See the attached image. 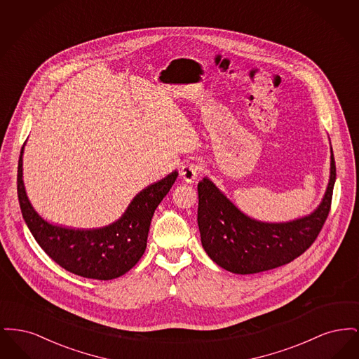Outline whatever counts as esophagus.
<instances>
[{
  "label": "esophagus",
  "mask_w": 359,
  "mask_h": 359,
  "mask_svg": "<svg viewBox=\"0 0 359 359\" xmlns=\"http://www.w3.org/2000/svg\"><path fill=\"white\" fill-rule=\"evenodd\" d=\"M199 173H201V167L198 164H194V163L184 164L180 170V176H182L183 182L187 183V184H192L196 180Z\"/></svg>",
  "instance_id": "esophagus-1"
}]
</instances>
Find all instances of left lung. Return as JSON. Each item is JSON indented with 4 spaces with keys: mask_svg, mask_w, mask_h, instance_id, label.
I'll return each instance as SVG.
<instances>
[{
    "mask_svg": "<svg viewBox=\"0 0 359 359\" xmlns=\"http://www.w3.org/2000/svg\"><path fill=\"white\" fill-rule=\"evenodd\" d=\"M330 151V177L322 202L307 215L285 222L249 217L212 180L203 177L198 184V226L208 257L231 273L253 274L278 268L303 255L318 237L330 211L337 179L332 148Z\"/></svg>",
    "mask_w": 359,
    "mask_h": 359,
    "instance_id": "1",
    "label": "left lung"
}]
</instances>
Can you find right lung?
Returning <instances> with one entry per match:
<instances>
[{
	"mask_svg": "<svg viewBox=\"0 0 359 359\" xmlns=\"http://www.w3.org/2000/svg\"><path fill=\"white\" fill-rule=\"evenodd\" d=\"M24 147L18 158V202L40 248L63 269L86 278L113 280L129 272L147 249L154 210L170 192L177 171L142 188L117 221L97 229H74L48 222L34 210L24 186Z\"/></svg>",
	"mask_w": 359,
	"mask_h": 359,
	"instance_id": "1",
	"label": "right lung"
}]
</instances>
